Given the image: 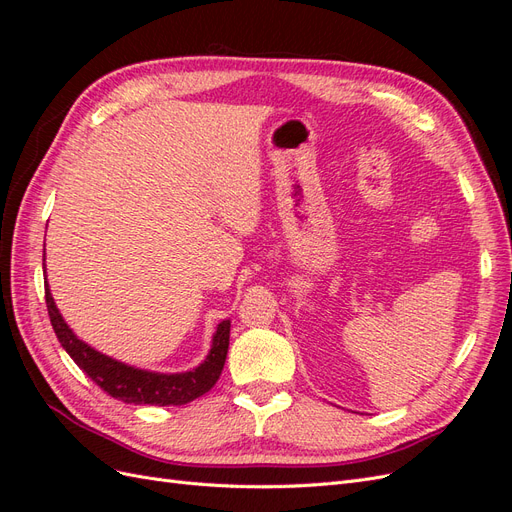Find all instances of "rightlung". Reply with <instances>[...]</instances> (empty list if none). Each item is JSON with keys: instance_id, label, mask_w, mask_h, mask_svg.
<instances>
[{"instance_id": "add662e5", "label": "right lung", "mask_w": 512, "mask_h": 512, "mask_svg": "<svg viewBox=\"0 0 512 512\" xmlns=\"http://www.w3.org/2000/svg\"><path fill=\"white\" fill-rule=\"evenodd\" d=\"M44 265V262H42ZM44 299L53 331L59 344L72 356V361L79 365L85 374L94 380L104 393L123 401V404H147V406H183L190 404L196 397L205 395L218 382L224 361L228 354L230 339V320H222L218 331L213 335V344L207 359L192 371L183 374H160V371H147L121 361L111 359L76 337L66 324L64 316L51 297L49 284H44Z\"/></svg>"}]
</instances>
